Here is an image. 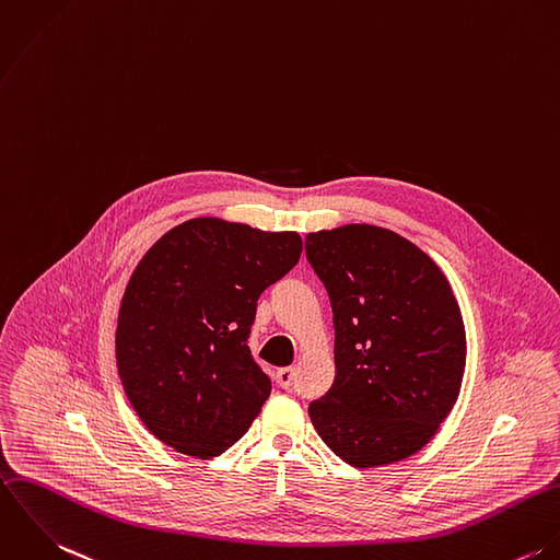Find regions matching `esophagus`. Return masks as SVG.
Masks as SVG:
<instances>
[{
	"instance_id": "esophagus-1",
	"label": "esophagus",
	"mask_w": 560,
	"mask_h": 560,
	"mask_svg": "<svg viewBox=\"0 0 560 560\" xmlns=\"http://www.w3.org/2000/svg\"><path fill=\"white\" fill-rule=\"evenodd\" d=\"M293 377H295V370L293 368H282V370H278V373H276V380H278V384L282 388H289L293 384Z\"/></svg>"
}]
</instances>
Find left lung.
I'll use <instances>...</instances> for the list:
<instances>
[{
  "label": "left lung",
  "mask_w": 560,
  "mask_h": 560,
  "mask_svg": "<svg viewBox=\"0 0 560 560\" xmlns=\"http://www.w3.org/2000/svg\"><path fill=\"white\" fill-rule=\"evenodd\" d=\"M306 258L335 315L330 390L308 415L352 467L419 452L454 408L467 359L458 302L436 262L370 223L306 234Z\"/></svg>",
  "instance_id": "8db88e82"
}]
</instances>
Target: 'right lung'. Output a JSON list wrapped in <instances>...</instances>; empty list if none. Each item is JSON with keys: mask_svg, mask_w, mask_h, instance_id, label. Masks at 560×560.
I'll list each match as a JSON object with an SVG mask.
<instances>
[{"mask_svg": "<svg viewBox=\"0 0 560 560\" xmlns=\"http://www.w3.org/2000/svg\"><path fill=\"white\" fill-rule=\"evenodd\" d=\"M300 254L298 232L217 217L188 219L145 252L115 350L124 390L159 441L206 460L247 432L271 393L247 346L256 302Z\"/></svg>", "mask_w": 560, "mask_h": 560, "instance_id": "right-lung-1", "label": "right lung"}]
</instances>
